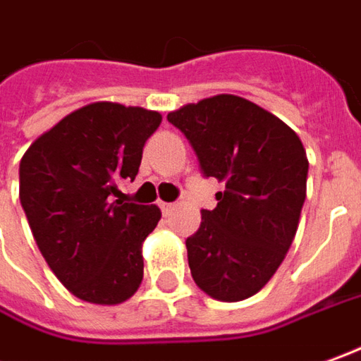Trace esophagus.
<instances>
[{
  "instance_id": "obj_1",
  "label": "esophagus",
  "mask_w": 361,
  "mask_h": 361,
  "mask_svg": "<svg viewBox=\"0 0 361 361\" xmlns=\"http://www.w3.org/2000/svg\"><path fill=\"white\" fill-rule=\"evenodd\" d=\"M161 210H163V214H171L175 210V204L173 202H161Z\"/></svg>"
}]
</instances>
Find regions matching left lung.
<instances>
[{"instance_id":"left-lung-1","label":"left lung","mask_w":361,"mask_h":361,"mask_svg":"<svg viewBox=\"0 0 361 361\" xmlns=\"http://www.w3.org/2000/svg\"><path fill=\"white\" fill-rule=\"evenodd\" d=\"M166 119L192 145L202 175L226 186L186 240L192 279L216 300L247 299L273 277L297 233L309 175L305 147L287 123L232 94L183 106Z\"/></svg>"}]
</instances>
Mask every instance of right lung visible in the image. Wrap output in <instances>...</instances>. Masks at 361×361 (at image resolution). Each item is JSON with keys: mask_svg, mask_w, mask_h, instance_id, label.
<instances>
[{"mask_svg": "<svg viewBox=\"0 0 361 361\" xmlns=\"http://www.w3.org/2000/svg\"><path fill=\"white\" fill-rule=\"evenodd\" d=\"M161 114L96 102L61 119L19 165V198L44 261L74 297L128 300L143 279L141 245L161 220L153 204L123 202Z\"/></svg>", "mask_w": 361, "mask_h": 361, "instance_id": "1", "label": "right lung"}]
</instances>
